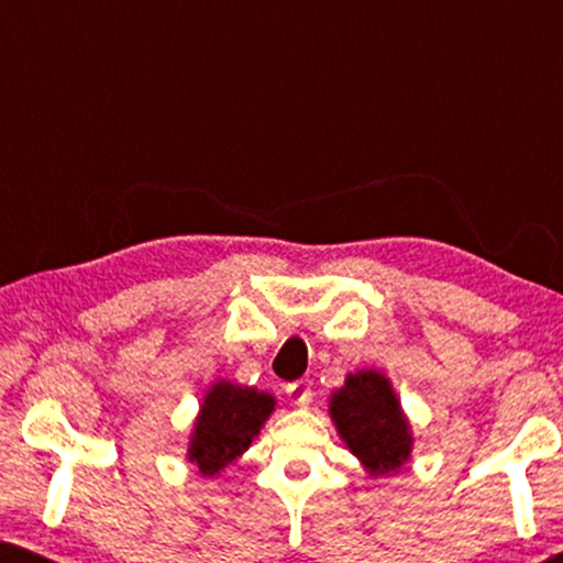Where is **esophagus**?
I'll return each instance as SVG.
<instances>
[{
	"instance_id": "esophagus-1",
	"label": "esophagus",
	"mask_w": 563,
	"mask_h": 563,
	"mask_svg": "<svg viewBox=\"0 0 563 563\" xmlns=\"http://www.w3.org/2000/svg\"><path fill=\"white\" fill-rule=\"evenodd\" d=\"M287 397L291 405L297 407H305L312 402V389H310V382H291L287 384Z\"/></svg>"
}]
</instances>
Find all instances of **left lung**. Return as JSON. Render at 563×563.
Segmentation results:
<instances>
[{"mask_svg": "<svg viewBox=\"0 0 563 563\" xmlns=\"http://www.w3.org/2000/svg\"><path fill=\"white\" fill-rule=\"evenodd\" d=\"M330 415L338 433L372 474L397 472L410 456V426L382 374H351L333 395Z\"/></svg>", "mask_w": 563, "mask_h": 563, "instance_id": "left-lung-1", "label": "left lung"}]
</instances>
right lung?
Instances as JSON below:
<instances>
[{"label":"right lung","instance_id":"add662e5","mask_svg":"<svg viewBox=\"0 0 563 563\" xmlns=\"http://www.w3.org/2000/svg\"><path fill=\"white\" fill-rule=\"evenodd\" d=\"M272 410L274 397L266 391L228 382L214 384L197 418L189 461L202 474H218L249 449Z\"/></svg>","mask_w":563,"mask_h":563}]
</instances>
